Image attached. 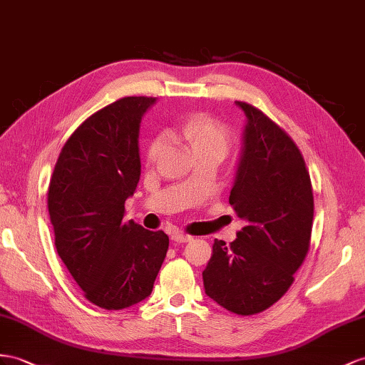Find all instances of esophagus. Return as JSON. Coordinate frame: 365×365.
I'll list each match as a JSON object with an SVG mask.
<instances>
[{"label":"esophagus","mask_w":365,"mask_h":365,"mask_svg":"<svg viewBox=\"0 0 365 365\" xmlns=\"http://www.w3.org/2000/svg\"><path fill=\"white\" fill-rule=\"evenodd\" d=\"M191 239H192V236L185 235V232H182V231H177L171 235V240L177 242V244H185V242H190Z\"/></svg>","instance_id":"esophagus-1"}]
</instances>
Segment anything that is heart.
I'll return each mask as SVG.
<instances>
[{
  "mask_svg": "<svg viewBox=\"0 0 365 365\" xmlns=\"http://www.w3.org/2000/svg\"><path fill=\"white\" fill-rule=\"evenodd\" d=\"M182 137L191 145L194 153L212 151L225 155L230 146V129L227 125L207 114H192L180 125ZM163 148V138L155 137L148 148V162H155Z\"/></svg>",
  "mask_w": 365,
  "mask_h": 365,
  "instance_id": "heart-1",
  "label": "heart"
}]
</instances>
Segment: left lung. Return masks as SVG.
Segmentation results:
<instances>
[{
	"label": "left lung",
	"mask_w": 365,
	"mask_h": 365,
	"mask_svg": "<svg viewBox=\"0 0 365 365\" xmlns=\"http://www.w3.org/2000/svg\"><path fill=\"white\" fill-rule=\"evenodd\" d=\"M236 105L247 125L230 205L247 225L230 245L214 240L202 276L212 301L250 316L267 310L292 287L310 248L314 202L293 140L262 110L245 101Z\"/></svg>",
	"instance_id": "obj_1"
}]
</instances>
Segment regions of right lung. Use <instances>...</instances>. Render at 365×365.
Masks as SVG:
<instances>
[{
	"label": "right lung",
	"mask_w": 365,
	"mask_h": 365,
	"mask_svg": "<svg viewBox=\"0 0 365 365\" xmlns=\"http://www.w3.org/2000/svg\"><path fill=\"white\" fill-rule=\"evenodd\" d=\"M154 97H125L73 130L53 168L48 208L55 247L89 302L121 310L153 292L170 239L125 220L140 180V121Z\"/></svg>",
	"instance_id": "right-lung-1"
}]
</instances>
